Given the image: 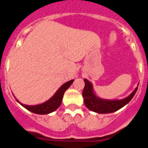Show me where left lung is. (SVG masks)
<instances>
[{
  "label": "left lung",
  "mask_w": 148,
  "mask_h": 148,
  "mask_svg": "<svg viewBox=\"0 0 148 148\" xmlns=\"http://www.w3.org/2000/svg\"><path fill=\"white\" fill-rule=\"evenodd\" d=\"M85 83L84 88L82 92V96L84 98L86 107L89 110L99 114H107L112 113L117 111L126 105L132 99L134 95L138 90V85L135 90L130 94L128 97L122 99H102L97 96L93 89L92 84L86 79H84Z\"/></svg>",
  "instance_id": "obj_1"
}]
</instances>
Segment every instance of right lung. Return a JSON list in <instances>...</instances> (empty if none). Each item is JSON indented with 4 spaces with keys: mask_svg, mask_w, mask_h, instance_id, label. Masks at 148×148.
<instances>
[{
    "mask_svg": "<svg viewBox=\"0 0 148 148\" xmlns=\"http://www.w3.org/2000/svg\"><path fill=\"white\" fill-rule=\"evenodd\" d=\"M74 81V80L72 79L64 83L63 85L60 86V88L56 91V93L49 100L46 101L44 103H41V104H36V105H26V104H23L19 102L15 97V96L14 97L21 105L23 106L24 108H26L28 111L38 114H47L51 112H54L55 110H56L59 108V107L62 104L64 94L66 90L71 86V84Z\"/></svg>",
    "mask_w": 148,
    "mask_h": 148,
    "instance_id": "obj_1",
    "label": "right lung"
}]
</instances>
